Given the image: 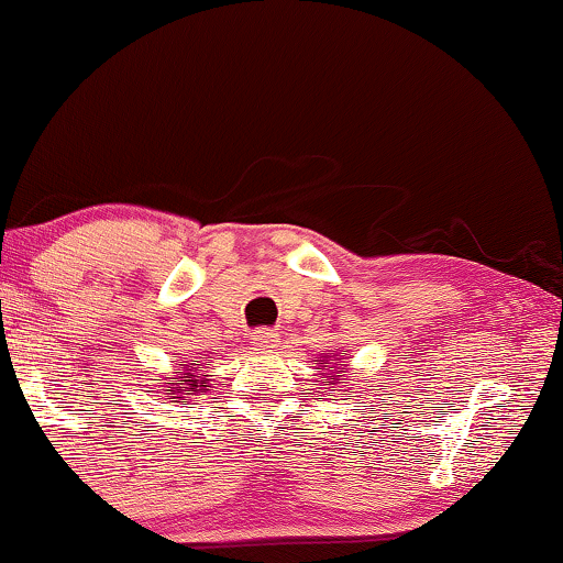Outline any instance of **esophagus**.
Returning a JSON list of instances; mask_svg holds the SVG:
<instances>
[{"instance_id": "1", "label": "esophagus", "mask_w": 563, "mask_h": 563, "mask_svg": "<svg viewBox=\"0 0 563 563\" xmlns=\"http://www.w3.org/2000/svg\"><path fill=\"white\" fill-rule=\"evenodd\" d=\"M251 340H254V345L258 350H268V347H274L276 342H279V335H276V332L268 330V328H258V330L251 332Z\"/></svg>"}]
</instances>
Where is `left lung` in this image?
Wrapping results in <instances>:
<instances>
[{
    "label": "left lung",
    "instance_id": "8db88e82",
    "mask_svg": "<svg viewBox=\"0 0 563 563\" xmlns=\"http://www.w3.org/2000/svg\"><path fill=\"white\" fill-rule=\"evenodd\" d=\"M328 368H330V365H324V371H328ZM338 380H340L338 376H324V380H322V383H324V386H335Z\"/></svg>",
    "mask_w": 563,
    "mask_h": 563
}]
</instances>
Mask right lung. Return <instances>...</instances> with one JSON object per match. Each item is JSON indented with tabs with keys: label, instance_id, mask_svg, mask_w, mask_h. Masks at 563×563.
Here are the masks:
<instances>
[{
	"label": "right lung",
	"instance_id": "obj_1",
	"mask_svg": "<svg viewBox=\"0 0 563 563\" xmlns=\"http://www.w3.org/2000/svg\"><path fill=\"white\" fill-rule=\"evenodd\" d=\"M195 363H198V361H195ZM195 363H190V365H195ZM190 376H192V373H183V378H190ZM185 386H198V383H195V380H187ZM177 390H183V388H177ZM202 390H206V388H202Z\"/></svg>",
	"mask_w": 563,
	"mask_h": 563
}]
</instances>
